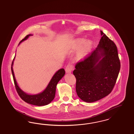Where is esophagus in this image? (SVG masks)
Returning a JSON list of instances; mask_svg holds the SVG:
<instances>
[{
  "instance_id": "esophagus-1",
  "label": "esophagus",
  "mask_w": 134,
  "mask_h": 134,
  "mask_svg": "<svg viewBox=\"0 0 134 134\" xmlns=\"http://www.w3.org/2000/svg\"><path fill=\"white\" fill-rule=\"evenodd\" d=\"M74 69V65L72 63H69L67 65L65 70L67 73H71L72 71Z\"/></svg>"
}]
</instances>
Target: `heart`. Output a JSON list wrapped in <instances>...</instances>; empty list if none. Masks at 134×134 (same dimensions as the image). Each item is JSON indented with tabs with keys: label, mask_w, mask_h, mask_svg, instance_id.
Instances as JSON below:
<instances>
[{
	"label": "heart",
	"mask_w": 134,
	"mask_h": 134,
	"mask_svg": "<svg viewBox=\"0 0 134 134\" xmlns=\"http://www.w3.org/2000/svg\"><path fill=\"white\" fill-rule=\"evenodd\" d=\"M82 42L81 40H79L78 41V45H80ZM91 47V43L90 41H85L83 42V43L81 46L80 55L81 56H84L88 51L90 50Z\"/></svg>",
	"instance_id": "heart-1"
}]
</instances>
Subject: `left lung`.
Listing matches in <instances>:
<instances>
[{"mask_svg":"<svg viewBox=\"0 0 134 134\" xmlns=\"http://www.w3.org/2000/svg\"><path fill=\"white\" fill-rule=\"evenodd\" d=\"M102 38L96 50L77 62L73 73L77 96L87 102L108 96L115 86L121 68L115 43L100 31Z\"/></svg>","mask_w":134,"mask_h":134,"instance_id":"8db88e82","label":"left lung"}]
</instances>
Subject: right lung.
Wrapping results in <instances>:
<instances>
[{
    "label": "right lung",
    "instance_id": "obj_1",
    "mask_svg": "<svg viewBox=\"0 0 134 134\" xmlns=\"http://www.w3.org/2000/svg\"><path fill=\"white\" fill-rule=\"evenodd\" d=\"M31 35H29L26 36L25 38H23L20 42V43L21 42L26 40L29 38V36ZM14 59L13 61L14 60ZM13 61L12 62L11 69L15 87L19 96L24 101L32 105L37 106H43L48 104L54 99L55 96L56 88L58 82L64 76V74H65V71L63 68L58 70L54 74V75L52 77L50 82L47 86V88L43 92H42L41 93H39L38 94L29 95L20 89L17 84L13 69Z\"/></svg>",
    "mask_w": 134,
    "mask_h": 134
}]
</instances>
